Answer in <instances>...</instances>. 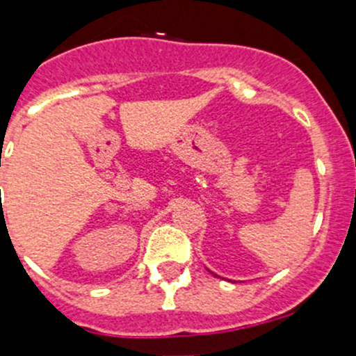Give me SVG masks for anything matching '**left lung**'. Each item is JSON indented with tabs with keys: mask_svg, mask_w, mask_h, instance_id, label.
Returning a JSON list of instances; mask_svg holds the SVG:
<instances>
[{
	"mask_svg": "<svg viewBox=\"0 0 356 356\" xmlns=\"http://www.w3.org/2000/svg\"><path fill=\"white\" fill-rule=\"evenodd\" d=\"M207 270H208V268H207ZM208 272H210V274H211V275H213V277H218V279H222V277H220V275H217V274H215V272H211V270H208Z\"/></svg>",
	"mask_w": 356,
	"mask_h": 356,
	"instance_id": "8db88e82",
	"label": "left lung"
}]
</instances>
